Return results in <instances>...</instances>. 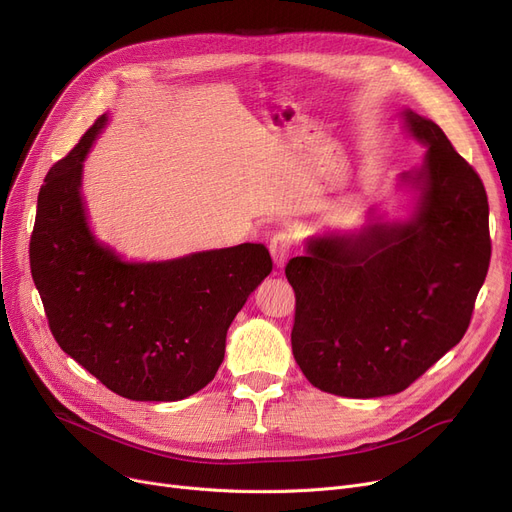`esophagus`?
Here are the masks:
<instances>
[{
    "mask_svg": "<svg viewBox=\"0 0 512 512\" xmlns=\"http://www.w3.org/2000/svg\"><path fill=\"white\" fill-rule=\"evenodd\" d=\"M270 253H272L274 263L278 265V268H282L286 259L293 253V236L288 232L274 234V238L270 240Z\"/></svg>",
    "mask_w": 512,
    "mask_h": 512,
    "instance_id": "1",
    "label": "esophagus"
}]
</instances>
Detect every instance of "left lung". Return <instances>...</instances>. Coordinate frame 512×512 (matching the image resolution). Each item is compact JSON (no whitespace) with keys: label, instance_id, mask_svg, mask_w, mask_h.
Returning <instances> with one entry per match:
<instances>
[{"label":"left lung","instance_id":"left-lung-1","mask_svg":"<svg viewBox=\"0 0 512 512\" xmlns=\"http://www.w3.org/2000/svg\"><path fill=\"white\" fill-rule=\"evenodd\" d=\"M404 119L429 148L420 169L402 173L418 192L412 219L309 238L284 270L295 291L293 355L326 393L368 399L410 387L460 343L490 268L481 177L437 123L412 110Z\"/></svg>","mask_w":512,"mask_h":512}]
</instances>
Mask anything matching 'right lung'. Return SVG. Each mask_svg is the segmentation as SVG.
<instances>
[{
  "mask_svg": "<svg viewBox=\"0 0 512 512\" xmlns=\"http://www.w3.org/2000/svg\"><path fill=\"white\" fill-rule=\"evenodd\" d=\"M106 115L46 175L29 244L31 274L64 353L113 393L177 402L213 381L232 320L272 272L263 244L127 263L90 232L85 154Z\"/></svg>",
  "mask_w": 512,
  "mask_h": 512,
  "instance_id": "1",
  "label": "right lung"
}]
</instances>
